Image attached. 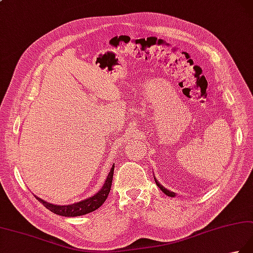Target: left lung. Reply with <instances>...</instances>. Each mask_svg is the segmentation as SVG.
Wrapping results in <instances>:
<instances>
[{
	"label": "left lung",
	"instance_id": "1",
	"mask_svg": "<svg viewBox=\"0 0 253 253\" xmlns=\"http://www.w3.org/2000/svg\"><path fill=\"white\" fill-rule=\"evenodd\" d=\"M155 181H156V184H157L158 186H159V189H160L163 193H165L166 195H168V196H171V197H174V196H175V193L170 192V191H168L167 189H165V187H163L161 184H159V183H158V181H157L156 179H155Z\"/></svg>",
	"mask_w": 253,
	"mask_h": 253
}]
</instances>
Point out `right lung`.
Here are the masks:
<instances>
[{"label":"right lung","mask_w":253,"mask_h":253,"mask_svg":"<svg viewBox=\"0 0 253 253\" xmlns=\"http://www.w3.org/2000/svg\"><path fill=\"white\" fill-rule=\"evenodd\" d=\"M113 174H114V166L112 167L111 172L108 173L107 179H106L105 183H104L103 187L96 193L95 195L90 197V199H87V200H84L82 202L74 203V204H71V205H63V206L52 205V204H50V203L44 202L37 196H35V197H36V199L41 202L47 210L54 212V214H57V215L64 216V217H74V216L85 215V214H88V212L96 211L98 207H101L103 205V203L106 201L107 196H108V194H110V191H111Z\"/></svg>","instance_id":"1"}]
</instances>
